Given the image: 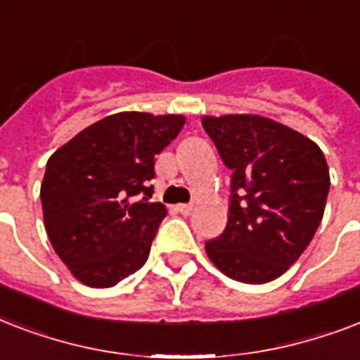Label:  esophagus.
<instances>
[{
    "label": "esophagus",
    "instance_id": "esophagus-1",
    "mask_svg": "<svg viewBox=\"0 0 360 360\" xmlns=\"http://www.w3.org/2000/svg\"><path fill=\"white\" fill-rule=\"evenodd\" d=\"M177 211H179L183 217H188V214L194 211V205H191V203H179V205H177Z\"/></svg>",
    "mask_w": 360,
    "mask_h": 360
}]
</instances>
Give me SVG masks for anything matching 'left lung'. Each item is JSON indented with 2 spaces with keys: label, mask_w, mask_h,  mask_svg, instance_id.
Masks as SVG:
<instances>
[{
  "label": "left lung",
  "mask_w": 360,
  "mask_h": 360,
  "mask_svg": "<svg viewBox=\"0 0 360 360\" xmlns=\"http://www.w3.org/2000/svg\"><path fill=\"white\" fill-rule=\"evenodd\" d=\"M231 175L224 233L205 243L219 271L245 284L278 278L301 257L323 219L329 166L316 141L256 114L203 115Z\"/></svg>",
  "instance_id": "1"
}]
</instances>
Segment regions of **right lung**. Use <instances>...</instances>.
Returning <instances> with one entry per match:
<instances>
[{"label":"right lung","instance_id":"1","mask_svg":"<svg viewBox=\"0 0 360 360\" xmlns=\"http://www.w3.org/2000/svg\"><path fill=\"white\" fill-rule=\"evenodd\" d=\"M186 117L120 112L48 158L41 203L48 239L72 276L112 288L143 265L166 207L149 202L155 157Z\"/></svg>","mask_w":360,"mask_h":360}]
</instances>
